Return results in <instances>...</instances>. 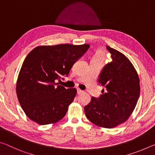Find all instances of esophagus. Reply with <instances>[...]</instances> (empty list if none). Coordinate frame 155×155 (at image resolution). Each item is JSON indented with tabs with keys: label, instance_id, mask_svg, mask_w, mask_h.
Segmentation results:
<instances>
[{
	"label": "esophagus",
	"instance_id": "obj_1",
	"mask_svg": "<svg viewBox=\"0 0 155 155\" xmlns=\"http://www.w3.org/2000/svg\"><path fill=\"white\" fill-rule=\"evenodd\" d=\"M83 92V91L80 90V89H78V90H77V94H82Z\"/></svg>",
	"mask_w": 155,
	"mask_h": 155
}]
</instances>
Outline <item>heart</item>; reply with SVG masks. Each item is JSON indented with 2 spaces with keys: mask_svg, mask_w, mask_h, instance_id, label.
<instances>
[{
  "mask_svg": "<svg viewBox=\"0 0 155 155\" xmlns=\"http://www.w3.org/2000/svg\"><path fill=\"white\" fill-rule=\"evenodd\" d=\"M104 57H105V55H104V52L99 51H97L96 52L93 57V59H98V60H101V61H103L104 59Z\"/></svg>",
  "mask_w": 155,
  "mask_h": 155,
  "instance_id": "1",
  "label": "heart"
}]
</instances>
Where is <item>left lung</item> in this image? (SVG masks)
Listing matches in <instances>:
<instances>
[{"mask_svg": "<svg viewBox=\"0 0 155 155\" xmlns=\"http://www.w3.org/2000/svg\"><path fill=\"white\" fill-rule=\"evenodd\" d=\"M112 61L103 68L98 82L106 88L98 98L92 97L84 107L86 117L100 127L112 128L123 124L135 109L140 92V78L122 52L107 46Z\"/></svg>", "mask_w": 155, "mask_h": 155, "instance_id": "left-lung-1", "label": "left lung"}]
</instances>
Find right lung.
<instances>
[{
	"label": "right lung",
	"instance_id": "add662e5",
	"mask_svg": "<svg viewBox=\"0 0 155 155\" xmlns=\"http://www.w3.org/2000/svg\"><path fill=\"white\" fill-rule=\"evenodd\" d=\"M89 44L39 46L26 57L16 83L18 101L28 118L40 125L54 124L66 114L77 94L55 81L68 76Z\"/></svg>",
	"mask_w": 155,
	"mask_h": 155
}]
</instances>
